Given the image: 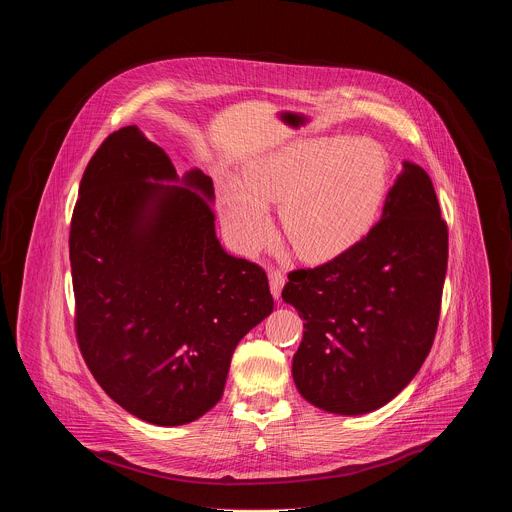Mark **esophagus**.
Masks as SVG:
<instances>
[{
  "label": "esophagus",
  "mask_w": 512,
  "mask_h": 512,
  "mask_svg": "<svg viewBox=\"0 0 512 512\" xmlns=\"http://www.w3.org/2000/svg\"><path fill=\"white\" fill-rule=\"evenodd\" d=\"M285 285V275L281 269H269V287H271V294L273 298L281 296V289Z\"/></svg>",
  "instance_id": "34e87169"
}]
</instances>
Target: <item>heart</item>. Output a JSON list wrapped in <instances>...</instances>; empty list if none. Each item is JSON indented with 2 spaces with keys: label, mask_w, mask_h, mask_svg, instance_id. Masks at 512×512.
I'll use <instances>...</instances> for the list:
<instances>
[{
  "label": "heart",
  "mask_w": 512,
  "mask_h": 512,
  "mask_svg": "<svg viewBox=\"0 0 512 512\" xmlns=\"http://www.w3.org/2000/svg\"><path fill=\"white\" fill-rule=\"evenodd\" d=\"M389 186V158L367 137H310L255 160L245 186L225 190V223L243 253L271 239L267 204H281L283 235L308 261L330 259L377 221Z\"/></svg>",
  "instance_id": "1"
}]
</instances>
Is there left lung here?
Wrapping results in <instances>:
<instances>
[{"instance_id":"8db88e82","label":"left lung","mask_w":512,"mask_h":512,"mask_svg":"<svg viewBox=\"0 0 512 512\" xmlns=\"http://www.w3.org/2000/svg\"><path fill=\"white\" fill-rule=\"evenodd\" d=\"M448 269V225L427 172L411 162L383 218L350 249L287 275L281 291L304 322L291 375L302 397L340 415L397 397L431 350Z\"/></svg>"}]
</instances>
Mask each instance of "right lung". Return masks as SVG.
Masks as SVG:
<instances>
[{"mask_svg": "<svg viewBox=\"0 0 512 512\" xmlns=\"http://www.w3.org/2000/svg\"><path fill=\"white\" fill-rule=\"evenodd\" d=\"M135 125L91 158L70 223L75 332L89 371L131 415L184 425L223 397L239 340L273 312L267 273L216 239L212 180L184 186Z\"/></svg>", "mask_w": 512, "mask_h": 512, "instance_id": "obj_1", "label": "right lung"}]
</instances>
